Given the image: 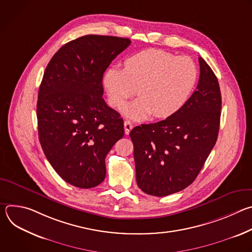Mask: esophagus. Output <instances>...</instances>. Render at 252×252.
I'll use <instances>...</instances> for the list:
<instances>
[{"mask_svg":"<svg viewBox=\"0 0 252 252\" xmlns=\"http://www.w3.org/2000/svg\"><path fill=\"white\" fill-rule=\"evenodd\" d=\"M124 126H125V132H126V134H128L130 132V130L132 129V127H133L132 124L130 122H128V121H125Z\"/></svg>","mask_w":252,"mask_h":252,"instance_id":"esophagus-1","label":"esophagus"}]
</instances>
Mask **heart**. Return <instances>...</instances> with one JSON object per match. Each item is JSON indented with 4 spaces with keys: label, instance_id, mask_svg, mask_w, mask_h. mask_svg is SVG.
I'll use <instances>...</instances> for the list:
<instances>
[{
    "label": "heart",
    "instance_id": "1",
    "mask_svg": "<svg viewBox=\"0 0 252 252\" xmlns=\"http://www.w3.org/2000/svg\"><path fill=\"white\" fill-rule=\"evenodd\" d=\"M197 80V68L188 57L150 49L125 62V68L106 70L103 85L107 100L120 107L135 94L138 98L126 104L122 113L133 121L154 117L165 119L176 114L190 97Z\"/></svg>",
    "mask_w": 252,
    "mask_h": 252
}]
</instances>
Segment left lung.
I'll list each match as a JSON object with an SVG mask.
<instances>
[{
  "label": "left lung",
  "mask_w": 252,
  "mask_h": 252,
  "mask_svg": "<svg viewBox=\"0 0 252 252\" xmlns=\"http://www.w3.org/2000/svg\"><path fill=\"white\" fill-rule=\"evenodd\" d=\"M196 90L176 114L131 129L136 184L147 194L165 196L191 185L217 142L221 110L218 78L199 57Z\"/></svg>",
  "instance_id": "left-lung-1"
}]
</instances>
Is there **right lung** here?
I'll list each match as a JSON object with an SVG mask.
<instances>
[{
	"label": "right lung",
	"mask_w": 252,
	"mask_h": 252,
	"mask_svg": "<svg viewBox=\"0 0 252 252\" xmlns=\"http://www.w3.org/2000/svg\"><path fill=\"white\" fill-rule=\"evenodd\" d=\"M126 38L87 34L51 59L39 89L37 118L44 154L67 184L92 189L105 177V157L125 134L124 120L102 98V77Z\"/></svg>",
	"instance_id": "obj_1"
}]
</instances>
